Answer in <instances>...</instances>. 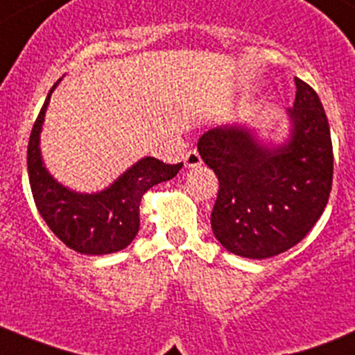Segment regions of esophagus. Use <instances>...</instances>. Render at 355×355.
Listing matches in <instances>:
<instances>
[{"label": "esophagus", "mask_w": 355, "mask_h": 355, "mask_svg": "<svg viewBox=\"0 0 355 355\" xmlns=\"http://www.w3.org/2000/svg\"><path fill=\"white\" fill-rule=\"evenodd\" d=\"M184 165H187L188 168L200 167L202 158H200V155H198L197 150H190L187 155H184Z\"/></svg>", "instance_id": "obj_1"}]
</instances>
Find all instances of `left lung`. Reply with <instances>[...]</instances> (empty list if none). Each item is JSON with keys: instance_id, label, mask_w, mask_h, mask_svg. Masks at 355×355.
<instances>
[{"instance_id": "left-lung-1", "label": "left lung", "mask_w": 355, "mask_h": 355, "mask_svg": "<svg viewBox=\"0 0 355 355\" xmlns=\"http://www.w3.org/2000/svg\"><path fill=\"white\" fill-rule=\"evenodd\" d=\"M295 83L288 143L266 146L241 125L216 127L198 139V153L219 181L212 232L237 256L265 259L291 249L312 230L329 200V123L315 90L300 78Z\"/></svg>"}]
</instances>
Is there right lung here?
Listing matches in <instances>:
<instances>
[{
    "label": "right lung",
    "instance_id": "1",
    "mask_svg": "<svg viewBox=\"0 0 355 355\" xmlns=\"http://www.w3.org/2000/svg\"><path fill=\"white\" fill-rule=\"evenodd\" d=\"M59 82L50 89L29 137L28 174L33 198L50 230L73 251L90 256L121 251L139 232L143 195L155 184L172 180L183 162L168 165L144 157L99 193H76L57 183L43 165L40 132L50 96Z\"/></svg>",
    "mask_w": 355,
    "mask_h": 355
}]
</instances>
